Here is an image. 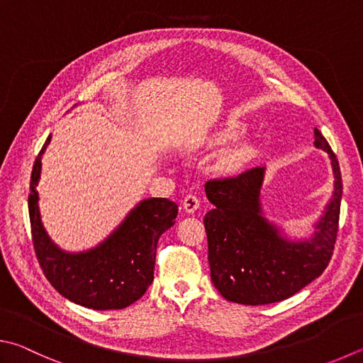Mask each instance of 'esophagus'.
<instances>
[{"instance_id":"obj_1","label":"esophagus","mask_w":363,"mask_h":363,"mask_svg":"<svg viewBox=\"0 0 363 363\" xmlns=\"http://www.w3.org/2000/svg\"><path fill=\"white\" fill-rule=\"evenodd\" d=\"M182 208H184V211H186L187 214H194L195 211L200 208V200H199V196H196V195H192V194L186 195V199H184V201H182Z\"/></svg>"}]
</instances>
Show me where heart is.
Listing matches in <instances>:
<instances>
[{
    "instance_id": "1",
    "label": "heart",
    "mask_w": 363,
    "mask_h": 363,
    "mask_svg": "<svg viewBox=\"0 0 363 363\" xmlns=\"http://www.w3.org/2000/svg\"><path fill=\"white\" fill-rule=\"evenodd\" d=\"M246 128L242 127L240 123H230L227 127H223L220 131H217L216 136H214V143L217 144H227V143H232L240 140V138L245 135ZM241 162V155L240 154H233L232 157H228L227 162H225V167L228 169H233L238 167V163Z\"/></svg>"
}]
</instances>
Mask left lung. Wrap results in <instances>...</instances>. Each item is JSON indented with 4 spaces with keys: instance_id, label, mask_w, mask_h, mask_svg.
<instances>
[{
    "instance_id": "left-lung-1",
    "label": "left lung",
    "mask_w": 363,
    "mask_h": 363,
    "mask_svg": "<svg viewBox=\"0 0 363 363\" xmlns=\"http://www.w3.org/2000/svg\"><path fill=\"white\" fill-rule=\"evenodd\" d=\"M314 147L328 154L333 192L306 236L289 235L262 206L265 167L204 186L214 209L204 216L211 281L223 298L240 305H268L292 296L319 278L337 241L342 182L337 155L318 128Z\"/></svg>"
}]
</instances>
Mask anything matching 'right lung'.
Instances as JSON below:
<instances>
[{
	"label": "right lung",
	"mask_w": 363,
	"mask_h": 363,
	"mask_svg": "<svg viewBox=\"0 0 363 363\" xmlns=\"http://www.w3.org/2000/svg\"><path fill=\"white\" fill-rule=\"evenodd\" d=\"M45 140L33 164L28 211L33 245L45 278L65 298L96 311L123 309L140 300L154 281L157 242L174 225L177 204L168 199L141 200L96 246L79 252L65 250L50 238L39 209Z\"/></svg>",
	"instance_id": "obj_1"
}]
</instances>
